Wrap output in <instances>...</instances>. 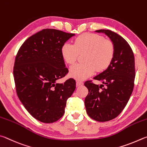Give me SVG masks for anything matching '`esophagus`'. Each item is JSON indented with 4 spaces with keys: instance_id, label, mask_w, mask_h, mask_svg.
<instances>
[{
    "instance_id": "obj_1",
    "label": "esophagus",
    "mask_w": 147,
    "mask_h": 147,
    "mask_svg": "<svg viewBox=\"0 0 147 147\" xmlns=\"http://www.w3.org/2000/svg\"><path fill=\"white\" fill-rule=\"evenodd\" d=\"M82 85H83V83L82 81H78L76 82V86L77 87H79V86H82Z\"/></svg>"
}]
</instances>
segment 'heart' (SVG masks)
<instances>
[{
    "label": "heart",
    "instance_id": "obj_1",
    "mask_svg": "<svg viewBox=\"0 0 147 147\" xmlns=\"http://www.w3.org/2000/svg\"><path fill=\"white\" fill-rule=\"evenodd\" d=\"M84 53L85 63L76 64L69 69V76L78 81L92 76L96 69L97 71L106 69L114 58V46L101 35L85 33L77 37L74 45L66 42L61 48L62 56L69 64L75 63L79 53Z\"/></svg>",
    "mask_w": 147,
    "mask_h": 147
}]
</instances>
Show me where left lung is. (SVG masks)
Segmentation results:
<instances>
[{"label":"left lung","instance_id":"8db88e82","mask_svg":"<svg viewBox=\"0 0 147 147\" xmlns=\"http://www.w3.org/2000/svg\"><path fill=\"white\" fill-rule=\"evenodd\" d=\"M96 32L107 35L114 46V56L110 66L94 79L99 86L86 81L88 94L84 100L86 110L92 119L99 122L112 120L119 115L132 93L135 79V60L132 48L121 36L109 30Z\"/></svg>","mask_w":147,"mask_h":147}]
</instances>
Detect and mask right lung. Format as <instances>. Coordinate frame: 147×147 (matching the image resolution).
Wrapping results in <instances>:
<instances>
[{
    "label": "right lung",
    "mask_w": 147,
    "mask_h": 147,
    "mask_svg": "<svg viewBox=\"0 0 147 147\" xmlns=\"http://www.w3.org/2000/svg\"><path fill=\"white\" fill-rule=\"evenodd\" d=\"M75 35L55 29H44L25 40L15 57L13 77L20 102L32 116L51 123L64 115L66 101L76 89V81L57 83L68 69L61 48Z\"/></svg>",
    "instance_id": "right-lung-1"
}]
</instances>
